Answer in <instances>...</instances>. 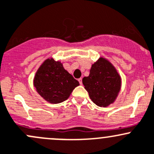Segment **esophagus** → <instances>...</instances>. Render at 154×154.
I'll return each mask as SVG.
<instances>
[{"instance_id":"1","label":"esophagus","mask_w":154,"mask_h":154,"mask_svg":"<svg viewBox=\"0 0 154 154\" xmlns=\"http://www.w3.org/2000/svg\"><path fill=\"white\" fill-rule=\"evenodd\" d=\"M79 84L82 85V78H80V79H79Z\"/></svg>"}]
</instances>
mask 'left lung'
<instances>
[{"instance_id":"left-lung-1","label":"left lung","mask_w":154,"mask_h":154,"mask_svg":"<svg viewBox=\"0 0 154 154\" xmlns=\"http://www.w3.org/2000/svg\"><path fill=\"white\" fill-rule=\"evenodd\" d=\"M82 83L90 99L99 107L112 104L121 88V77L111 63L100 58L91 66L90 75L84 77Z\"/></svg>"}]
</instances>
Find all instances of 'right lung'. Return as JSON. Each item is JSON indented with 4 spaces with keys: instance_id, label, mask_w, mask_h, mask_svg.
Here are the masks:
<instances>
[{
    "instance_id": "add662e5",
    "label": "right lung",
    "mask_w": 154,
    "mask_h": 154,
    "mask_svg": "<svg viewBox=\"0 0 154 154\" xmlns=\"http://www.w3.org/2000/svg\"><path fill=\"white\" fill-rule=\"evenodd\" d=\"M33 85L39 95L48 102L58 104L69 98L79 85L60 61L47 58L36 72Z\"/></svg>"
}]
</instances>
